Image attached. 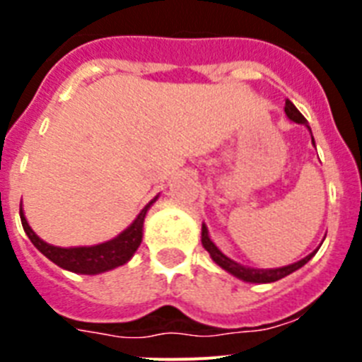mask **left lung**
Instances as JSON below:
<instances>
[{"label":"left lung","mask_w":362,"mask_h":362,"mask_svg":"<svg viewBox=\"0 0 362 362\" xmlns=\"http://www.w3.org/2000/svg\"><path fill=\"white\" fill-rule=\"evenodd\" d=\"M284 112H286V116H288L292 121H296V123L308 124V121L305 119V116H303V114L297 110L296 105H293L290 99H286V105H284ZM312 141H313V137H312ZM201 235H203V238H201V241H203L204 250L209 252L210 257H212L221 268H225V270L230 272L232 276L239 277V279L246 281V283H274V281L283 279V277L290 276L292 272L299 270L303 264L308 263L310 259H312V255L315 254V252H313V254L306 255L305 259H300V261H297V263H293V264H288V267L270 268V270H259V268L243 267V264L235 263V261H232V259L226 257L225 254H221L219 248H217V246L214 245L212 241H210L209 230H206V226H204V225H203V233H201Z\"/></svg>","instance_id":"obj_1"}]
</instances>
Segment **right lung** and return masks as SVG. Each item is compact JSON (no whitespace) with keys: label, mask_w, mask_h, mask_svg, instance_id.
I'll return each instance as SVG.
<instances>
[{"label":"right lung","mask_w":362,"mask_h":362,"mask_svg":"<svg viewBox=\"0 0 362 362\" xmlns=\"http://www.w3.org/2000/svg\"><path fill=\"white\" fill-rule=\"evenodd\" d=\"M153 201L146 204L132 225L123 233H119L116 239L95 246H78V248H59V246H52L49 243L41 241L28 226L23 210H19V216H21V225H23L25 233L28 235L32 245L36 246L45 257H49L52 263H56L57 267L76 272V274H101V272L112 270V268L127 263L134 255V252L137 250V246L141 245L143 221H145L146 210L150 209V204Z\"/></svg>","instance_id":"right-lung-1"}]
</instances>
